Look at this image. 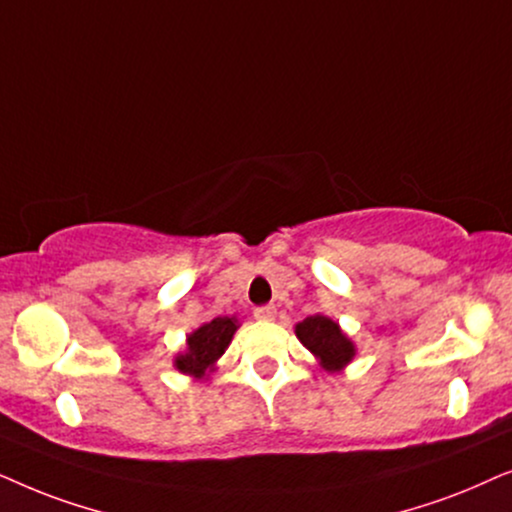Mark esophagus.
Here are the masks:
<instances>
[{
  "instance_id": "34e87169",
  "label": "esophagus",
  "mask_w": 512,
  "mask_h": 512,
  "mask_svg": "<svg viewBox=\"0 0 512 512\" xmlns=\"http://www.w3.org/2000/svg\"><path fill=\"white\" fill-rule=\"evenodd\" d=\"M252 313H255L257 320H274L276 318V306H271V304L257 306V309Z\"/></svg>"
}]
</instances>
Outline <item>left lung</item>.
I'll list each match as a JSON object with an SVG mask.
<instances>
[{"mask_svg":"<svg viewBox=\"0 0 512 512\" xmlns=\"http://www.w3.org/2000/svg\"><path fill=\"white\" fill-rule=\"evenodd\" d=\"M297 337L313 356L320 358L325 370L335 372L353 358V344L342 335L335 320L325 316H309L295 327Z\"/></svg>","mask_w":512,"mask_h":512,"instance_id":"obj_1","label":"left lung"}]
</instances>
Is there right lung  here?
<instances>
[{
	"instance_id": "add662e5",
	"label": "right lung",
	"mask_w": 512,
	"mask_h": 512,
	"mask_svg": "<svg viewBox=\"0 0 512 512\" xmlns=\"http://www.w3.org/2000/svg\"><path fill=\"white\" fill-rule=\"evenodd\" d=\"M236 332L234 318H213L210 323L201 325L199 330L187 337V353L177 356L175 365L177 370L185 374H194V377H203L208 367H213L217 358L227 349L231 337Z\"/></svg>"
}]
</instances>
